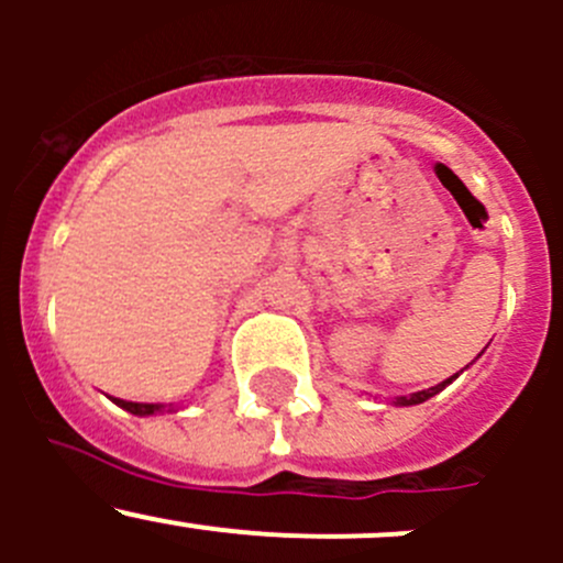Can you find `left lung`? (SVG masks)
Here are the masks:
<instances>
[{
  "mask_svg": "<svg viewBox=\"0 0 563 563\" xmlns=\"http://www.w3.org/2000/svg\"><path fill=\"white\" fill-rule=\"evenodd\" d=\"M465 367H468V365H465ZM465 367H463V371H465ZM463 371H460V373H463ZM455 378H457V373H455V376H450V378H446V382L435 384V387H430V389H422V391H413V395H402V397H395V400H391V402H395V406H419V402L430 400V397H433V395H439V391H444L446 387H450L452 382H455Z\"/></svg>",
  "mask_w": 563,
  "mask_h": 563,
  "instance_id": "1",
  "label": "left lung"
}]
</instances>
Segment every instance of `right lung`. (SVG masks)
<instances>
[{
    "label": "right lung",
    "instance_id": "add662e5",
    "mask_svg": "<svg viewBox=\"0 0 563 563\" xmlns=\"http://www.w3.org/2000/svg\"><path fill=\"white\" fill-rule=\"evenodd\" d=\"M119 408L124 411L135 413V417H152V413H163V411H176L174 406H163V402H130V400H119V397H111Z\"/></svg>",
    "mask_w": 563,
    "mask_h": 563
}]
</instances>
